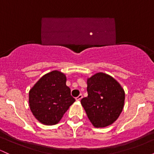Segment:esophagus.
Wrapping results in <instances>:
<instances>
[{
	"label": "esophagus",
	"mask_w": 154,
	"mask_h": 154,
	"mask_svg": "<svg viewBox=\"0 0 154 154\" xmlns=\"http://www.w3.org/2000/svg\"><path fill=\"white\" fill-rule=\"evenodd\" d=\"M82 94H80V95L77 96V97H76L75 99L77 101H80L81 99H82Z\"/></svg>",
	"instance_id": "esophagus-1"
}]
</instances>
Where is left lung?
Returning <instances> with one entry per match:
<instances>
[{"label": "left lung", "instance_id": "obj_1", "mask_svg": "<svg viewBox=\"0 0 154 154\" xmlns=\"http://www.w3.org/2000/svg\"><path fill=\"white\" fill-rule=\"evenodd\" d=\"M87 97L81 99L88 118L95 127H105L117 120L124 104L125 93L111 76L97 73L87 80Z\"/></svg>", "mask_w": 154, "mask_h": 154}]
</instances>
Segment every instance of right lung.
I'll list each match as a JSON object with an SVG mask.
<instances>
[{
  "label": "right lung",
  "mask_w": 154,
  "mask_h": 154,
  "mask_svg": "<svg viewBox=\"0 0 154 154\" xmlns=\"http://www.w3.org/2000/svg\"><path fill=\"white\" fill-rule=\"evenodd\" d=\"M66 82L65 74L53 71L44 75L30 89V110L42 124H58L64 113L75 102Z\"/></svg>",
  "instance_id": "add662e5"
}]
</instances>
